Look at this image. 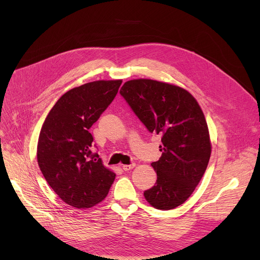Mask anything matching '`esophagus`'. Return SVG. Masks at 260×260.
I'll return each instance as SVG.
<instances>
[{"instance_id": "1", "label": "esophagus", "mask_w": 260, "mask_h": 260, "mask_svg": "<svg viewBox=\"0 0 260 260\" xmlns=\"http://www.w3.org/2000/svg\"><path fill=\"white\" fill-rule=\"evenodd\" d=\"M135 166H136L135 164H131V165H123V166H122V169H123L124 171H129V170H132Z\"/></svg>"}]
</instances>
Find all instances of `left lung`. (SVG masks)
<instances>
[{"label": "left lung", "instance_id": "left-lung-1", "mask_svg": "<svg viewBox=\"0 0 260 260\" xmlns=\"http://www.w3.org/2000/svg\"><path fill=\"white\" fill-rule=\"evenodd\" d=\"M119 92L147 129L161 135V157L151 164L157 180L144 197L158 210L175 209L191 196L209 164L203 111L187 90L156 80H131Z\"/></svg>", "mask_w": 260, "mask_h": 260}]
</instances>
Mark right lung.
Returning a JSON list of instances; mask_svg holds the SVG:
<instances>
[{"label": "right lung", "mask_w": 260, "mask_h": 260, "mask_svg": "<svg viewBox=\"0 0 260 260\" xmlns=\"http://www.w3.org/2000/svg\"><path fill=\"white\" fill-rule=\"evenodd\" d=\"M122 80H99L62 94L48 113L38 140L37 159L54 192L68 205L90 208L102 202L115 174L92 152L91 125L112 103Z\"/></svg>", "instance_id": "1"}]
</instances>
